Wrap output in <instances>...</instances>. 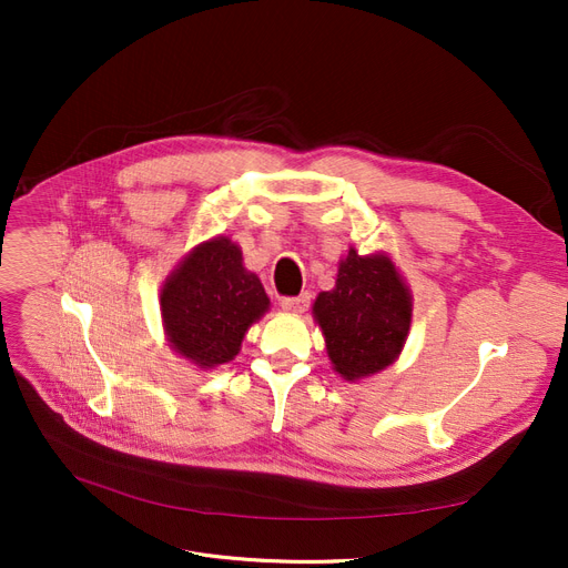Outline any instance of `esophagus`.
<instances>
[{"mask_svg": "<svg viewBox=\"0 0 568 568\" xmlns=\"http://www.w3.org/2000/svg\"><path fill=\"white\" fill-rule=\"evenodd\" d=\"M281 306H283V311H287V313H304V311L311 306V294H308V292H302L300 296H283Z\"/></svg>", "mask_w": 568, "mask_h": 568, "instance_id": "1", "label": "esophagus"}]
</instances>
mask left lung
<instances>
[{
  "label": "left lung",
  "mask_w": 568,
  "mask_h": 568,
  "mask_svg": "<svg viewBox=\"0 0 568 568\" xmlns=\"http://www.w3.org/2000/svg\"><path fill=\"white\" fill-rule=\"evenodd\" d=\"M313 313L334 368L359 379L394 364L409 332L412 300L389 257L349 248L336 287L320 292Z\"/></svg>",
  "instance_id": "obj_1"
}]
</instances>
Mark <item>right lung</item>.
I'll list each match as a JSON object with an SVG mask.
<instances>
[{"instance_id":"right-lung-1","label":"right lung","mask_w":568,"mask_h":568,"mask_svg":"<svg viewBox=\"0 0 568 568\" xmlns=\"http://www.w3.org/2000/svg\"><path fill=\"white\" fill-rule=\"evenodd\" d=\"M266 308L260 278L246 272L242 251L225 236L197 246L161 292L172 347L202 368L234 359L248 326Z\"/></svg>"}]
</instances>
